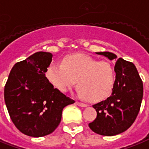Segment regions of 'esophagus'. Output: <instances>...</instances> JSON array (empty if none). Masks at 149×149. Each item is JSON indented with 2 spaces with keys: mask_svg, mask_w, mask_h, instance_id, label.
Masks as SVG:
<instances>
[{
  "mask_svg": "<svg viewBox=\"0 0 149 149\" xmlns=\"http://www.w3.org/2000/svg\"><path fill=\"white\" fill-rule=\"evenodd\" d=\"M76 104H77L78 106H80V107H82V108H86V107H87V104H83V103H81V102H76Z\"/></svg>",
  "mask_w": 149,
  "mask_h": 149,
  "instance_id": "1",
  "label": "esophagus"
}]
</instances>
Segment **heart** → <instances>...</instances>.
<instances>
[{"mask_svg": "<svg viewBox=\"0 0 149 149\" xmlns=\"http://www.w3.org/2000/svg\"><path fill=\"white\" fill-rule=\"evenodd\" d=\"M62 63L52 62L45 71L46 79L58 91H68L78 80L79 95L91 101H102L112 94L115 71L109 62L76 54L65 56Z\"/></svg>", "mask_w": 149, "mask_h": 149, "instance_id": "heart-1", "label": "heart"}]
</instances>
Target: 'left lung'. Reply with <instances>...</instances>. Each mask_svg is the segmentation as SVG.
Instances as JSON below:
<instances>
[{"label": "left lung", "instance_id": "left-lung-1", "mask_svg": "<svg viewBox=\"0 0 149 149\" xmlns=\"http://www.w3.org/2000/svg\"><path fill=\"white\" fill-rule=\"evenodd\" d=\"M109 60L117 56L111 52H96ZM115 84L112 95L107 100L93 105L97 112L95 120L89 124L96 134L113 136L121 134L134 123L143 100L142 80L134 63L119 58L114 67Z\"/></svg>", "mask_w": 149, "mask_h": 149}]
</instances>
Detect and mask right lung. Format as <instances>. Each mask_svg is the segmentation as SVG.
<instances>
[{
    "mask_svg": "<svg viewBox=\"0 0 149 149\" xmlns=\"http://www.w3.org/2000/svg\"><path fill=\"white\" fill-rule=\"evenodd\" d=\"M52 57L51 53L40 51L15 63L5 86V103L11 120L28 136L52 133L61 121L63 108L75 103L45 77Z\"/></svg>",
    "mask_w": 149,
    "mask_h": 149,
    "instance_id": "add662e5",
    "label": "right lung"
}]
</instances>
